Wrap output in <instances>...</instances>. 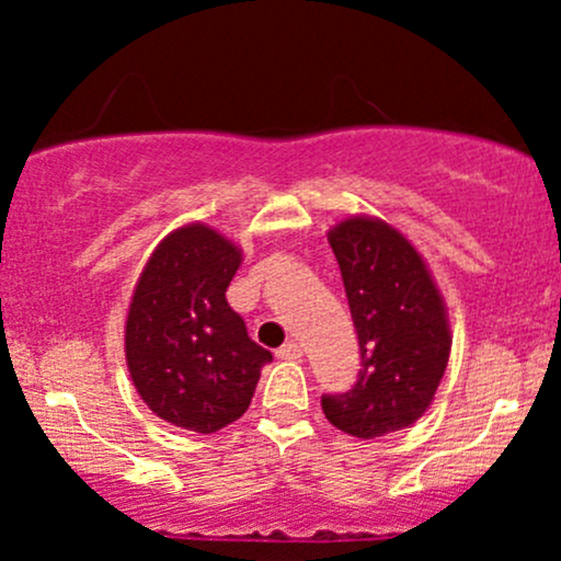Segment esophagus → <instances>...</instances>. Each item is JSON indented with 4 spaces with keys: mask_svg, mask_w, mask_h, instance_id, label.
Returning a JSON list of instances; mask_svg holds the SVG:
<instances>
[{
    "mask_svg": "<svg viewBox=\"0 0 561 561\" xmlns=\"http://www.w3.org/2000/svg\"><path fill=\"white\" fill-rule=\"evenodd\" d=\"M276 356H279L282 362H300L302 347L295 343V340H289V343H285V345L279 347V351H276Z\"/></svg>",
    "mask_w": 561,
    "mask_h": 561,
    "instance_id": "34e87169",
    "label": "esophagus"
}]
</instances>
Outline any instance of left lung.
Returning <instances> with one entry per match:
<instances>
[{
	"mask_svg": "<svg viewBox=\"0 0 561 561\" xmlns=\"http://www.w3.org/2000/svg\"><path fill=\"white\" fill-rule=\"evenodd\" d=\"M362 347L358 382L321 398L324 416L353 437L414 424L433 403L450 356L446 302L422 253L375 216H347L327 231Z\"/></svg>",
	"mask_w": 561,
	"mask_h": 561,
	"instance_id": "obj_1",
	"label": "left lung"
}]
</instances>
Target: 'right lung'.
<instances>
[{"label":"right lung","instance_id":"obj_1","mask_svg":"<svg viewBox=\"0 0 561 561\" xmlns=\"http://www.w3.org/2000/svg\"><path fill=\"white\" fill-rule=\"evenodd\" d=\"M242 250L208 224L165 234L141 268L126 313V364L139 398L173 427L210 435L253 401L266 347L248 337L227 287Z\"/></svg>","mask_w":561,"mask_h":561}]
</instances>
